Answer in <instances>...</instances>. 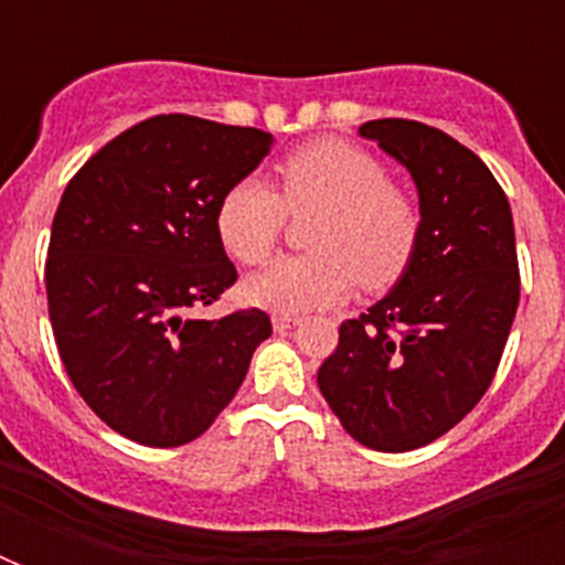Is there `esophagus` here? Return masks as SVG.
<instances>
[{"label": "esophagus", "mask_w": 565, "mask_h": 565, "mask_svg": "<svg viewBox=\"0 0 565 565\" xmlns=\"http://www.w3.org/2000/svg\"><path fill=\"white\" fill-rule=\"evenodd\" d=\"M299 322H301V319H299V317H292V313H275V317H273L275 331H287V328L299 326Z\"/></svg>", "instance_id": "34e87169"}]
</instances>
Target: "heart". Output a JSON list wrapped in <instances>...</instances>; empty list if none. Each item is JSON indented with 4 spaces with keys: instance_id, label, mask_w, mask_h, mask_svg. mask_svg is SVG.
<instances>
[{
    "instance_id": "heart-1",
    "label": "heart",
    "mask_w": 565,
    "mask_h": 565,
    "mask_svg": "<svg viewBox=\"0 0 565 565\" xmlns=\"http://www.w3.org/2000/svg\"><path fill=\"white\" fill-rule=\"evenodd\" d=\"M278 193L243 179L216 207L222 246L239 264H266L290 216L319 213L308 231L313 255L281 257L246 281V296L278 313L331 308L352 292H381L411 269L422 239V211L395 188L375 154L337 137L292 149L278 167Z\"/></svg>"
}]
</instances>
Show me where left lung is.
<instances>
[{
	"label": "left lung",
	"instance_id": "8db88e82",
	"mask_svg": "<svg viewBox=\"0 0 565 565\" xmlns=\"http://www.w3.org/2000/svg\"><path fill=\"white\" fill-rule=\"evenodd\" d=\"M361 135L411 170L422 239L393 292L340 326L317 381L349 437L398 455L490 390L519 308L516 234L495 175L455 137L416 119H372Z\"/></svg>",
	"mask_w": 565,
	"mask_h": 565
}]
</instances>
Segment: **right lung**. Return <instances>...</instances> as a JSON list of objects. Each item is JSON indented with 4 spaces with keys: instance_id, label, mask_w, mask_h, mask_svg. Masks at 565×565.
<instances>
[{
    "instance_id": "obj_1",
    "label": "right lung",
    "mask_w": 565,
    "mask_h": 565,
    "mask_svg": "<svg viewBox=\"0 0 565 565\" xmlns=\"http://www.w3.org/2000/svg\"><path fill=\"white\" fill-rule=\"evenodd\" d=\"M273 143L260 128L161 114L102 146L61 195L46 257L57 354L90 411L140 446L202 437L273 334L257 308L190 313L237 281L216 207Z\"/></svg>"
}]
</instances>
